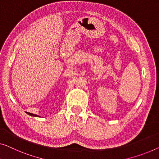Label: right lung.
I'll return each instance as SVG.
<instances>
[{
    "label": "right lung",
    "mask_w": 159,
    "mask_h": 159,
    "mask_svg": "<svg viewBox=\"0 0 159 159\" xmlns=\"http://www.w3.org/2000/svg\"><path fill=\"white\" fill-rule=\"evenodd\" d=\"M25 113H28V115L31 116H34V117H40L39 116H38V115H35V114H34V113H28V112H25Z\"/></svg>",
    "instance_id": "obj_1"
}]
</instances>
